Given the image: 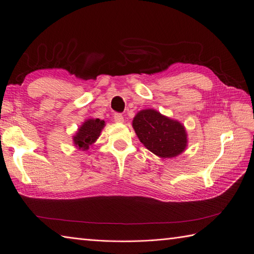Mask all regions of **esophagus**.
Instances as JSON below:
<instances>
[{
    "label": "esophagus",
    "instance_id": "esophagus-1",
    "mask_svg": "<svg viewBox=\"0 0 254 254\" xmlns=\"http://www.w3.org/2000/svg\"><path fill=\"white\" fill-rule=\"evenodd\" d=\"M113 119L115 123H124V117L121 113H115L113 115Z\"/></svg>",
    "mask_w": 254,
    "mask_h": 254
}]
</instances>
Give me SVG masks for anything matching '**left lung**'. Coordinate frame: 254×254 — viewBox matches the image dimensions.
Segmentation results:
<instances>
[{
    "instance_id": "1",
    "label": "left lung",
    "mask_w": 254,
    "mask_h": 254,
    "mask_svg": "<svg viewBox=\"0 0 254 254\" xmlns=\"http://www.w3.org/2000/svg\"><path fill=\"white\" fill-rule=\"evenodd\" d=\"M132 127L140 142L159 158H175L188 146L186 127L155 109L137 112Z\"/></svg>"
}]
</instances>
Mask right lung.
<instances>
[{
  "label": "right lung",
  "instance_id": "add662e5",
  "mask_svg": "<svg viewBox=\"0 0 254 254\" xmlns=\"http://www.w3.org/2000/svg\"><path fill=\"white\" fill-rule=\"evenodd\" d=\"M105 126L106 122L104 120L88 119L84 121L73 136V144L75 147L81 150L89 149L90 146L93 145L98 136L101 135Z\"/></svg>",
  "mask_w": 254,
  "mask_h": 254
}]
</instances>
